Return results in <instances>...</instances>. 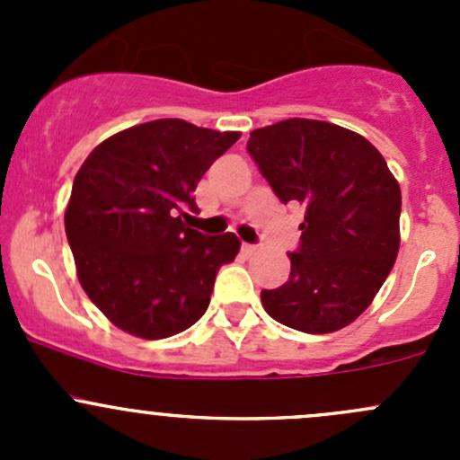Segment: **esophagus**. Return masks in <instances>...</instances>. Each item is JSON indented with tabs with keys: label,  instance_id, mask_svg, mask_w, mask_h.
<instances>
[{
	"label": "esophagus",
	"instance_id": "34e87169",
	"mask_svg": "<svg viewBox=\"0 0 460 460\" xmlns=\"http://www.w3.org/2000/svg\"><path fill=\"white\" fill-rule=\"evenodd\" d=\"M256 252H258L256 244H243V253H247V256H253Z\"/></svg>",
	"mask_w": 460,
	"mask_h": 460
}]
</instances>
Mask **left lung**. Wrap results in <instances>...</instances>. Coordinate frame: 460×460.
<instances>
[{
    "label": "left lung",
    "instance_id": "left-lung-1",
    "mask_svg": "<svg viewBox=\"0 0 460 460\" xmlns=\"http://www.w3.org/2000/svg\"><path fill=\"white\" fill-rule=\"evenodd\" d=\"M280 202L305 207L289 280L260 294L264 312L305 333L354 323L383 287L401 247V187L360 133L291 118L247 142Z\"/></svg>",
    "mask_w": 460,
    "mask_h": 460
}]
</instances>
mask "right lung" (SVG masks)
<instances>
[{
  "mask_svg": "<svg viewBox=\"0 0 460 460\" xmlns=\"http://www.w3.org/2000/svg\"><path fill=\"white\" fill-rule=\"evenodd\" d=\"M184 119H153L97 144L73 180L64 226L82 289L115 327L144 341L202 318L234 234L207 238L184 225L198 182L238 142Z\"/></svg>",
  "mask_w": 460,
  "mask_h": 460,
  "instance_id": "obj_1",
  "label": "right lung"
}]
</instances>
